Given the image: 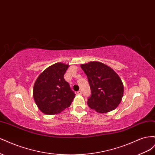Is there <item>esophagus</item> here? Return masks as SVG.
Here are the masks:
<instances>
[{
  "instance_id": "obj_1",
  "label": "esophagus",
  "mask_w": 155,
  "mask_h": 155,
  "mask_svg": "<svg viewBox=\"0 0 155 155\" xmlns=\"http://www.w3.org/2000/svg\"><path fill=\"white\" fill-rule=\"evenodd\" d=\"M78 94H82V92H81V91H78V92H77Z\"/></svg>"
}]
</instances>
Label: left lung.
<instances>
[{
    "mask_svg": "<svg viewBox=\"0 0 155 155\" xmlns=\"http://www.w3.org/2000/svg\"><path fill=\"white\" fill-rule=\"evenodd\" d=\"M81 67L87 75L91 91L87 101L88 107L99 113L115 109L124 95V85L118 75L97 61L82 64Z\"/></svg>",
    "mask_w": 155,
    "mask_h": 155,
    "instance_id": "left-lung-1",
    "label": "left lung"
}]
</instances>
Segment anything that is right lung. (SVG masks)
I'll return each instance as SVG.
<instances>
[{"label":"right lung","instance_id":"1","mask_svg":"<svg viewBox=\"0 0 155 155\" xmlns=\"http://www.w3.org/2000/svg\"><path fill=\"white\" fill-rule=\"evenodd\" d=\"M68 67V64L55 63L37 78L34 87V98L43 113L58 114L71 105L76 94L64 79Z\"/></svg>","mask_w":155,"mask_h":155}]
</instances>
